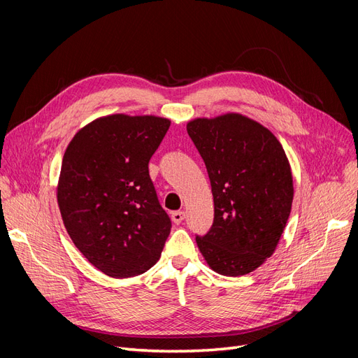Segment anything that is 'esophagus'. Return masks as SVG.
<instances>
[{
  "mask_svg": "<svg viewBox=\"0 0 358 358\" xmlns=\"http://www.w3.org/2000/svg\"><path fill=\"white\" fill-rule=\"evenodd\" d=\"M183 220H185V212L176 210V212L171 213V221L175 222V224H180Z\"/></svg>",
  "mask_w": 358,
  "mask_h": 358,
  "instance_id": "obj_1",
  "label": "esophagus"
}]
</instances>
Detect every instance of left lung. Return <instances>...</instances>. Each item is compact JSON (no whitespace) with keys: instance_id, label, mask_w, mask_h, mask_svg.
<instances>
[{"instance_id":"left-lung-1","label":"left lung","mask_w":358,"mask_h":358,"mask_svg":"<svg viewBox=\"0 0 358 358\" xmlns=\"http://www.w3.org/2000/svg\"><path fill=\"white\" fill-rule=\"evenodd\" d=\"M187 131L215 204L210 230L196 237L200 252L216 273L246 275L275 252L288 221L294 189L285 150L267 128L237 113L194 119Z\"/></svg>"}]
</instances>
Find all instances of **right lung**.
Returning a JSON list of instances; mask_svg holds the SVG:
<instances>
[{"mask_svg":"<svg viewBox=\"0 0 358 358\" xmlns=\"http://www.w3.org/2000/svg\"><path fill=\"white\" fill-rule=\"evenodd\" d=\"M170 121L110 115L73 137L62 158L58 206L76 248L112 278L145 273L171 229L149 176Z\"/></svg>","mask_w":358,"mask_h":358,"instance_id":"add662e5","label":"right lung"}]
</instances>
